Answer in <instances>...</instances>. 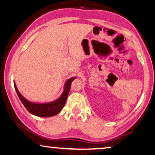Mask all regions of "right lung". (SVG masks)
<instances>
[{
	"mask_svg": "<svg viewBox=\"0 0 155 155\" xmlns=\"http://www.w3.org/2000/svg\"><path fill=\"white\" fill-rule=\"evenodd\" d=\"M76 78V77H72L65 81L64 85V90L62 94L59 98H57L55 101L52 102L46 103H36L33 102L28 101L26 99L22 94H21L15 85V81H14V87L16 91V93L18 96V98L22 102L23 105L25 107V108L27 109L28 112H30L31 114L38 117H51L57 115V114L61 111L63 107H64L66 100L68 98V94L70 92V86L73 81Z\"/></svg>",
	"mask_w": 155,
	"mask_h": 155,
	"instance_id": "add662e5",
	"label": "right lung"
}]
</instances>
